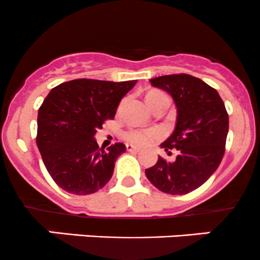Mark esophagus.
Returning a JSON list of instances; mask_svg holds the SVG:
<instances>
[{
    "instance_id": "1",
    "label": "esophagus",
    "mask_w": 260,
    "mask_h": 260,
    "mask_svg": "<svg viewBox=\"0 0 260 260\" xmlns=\"http://www.w3.org/2000/svg\"><path fill=\"white\" fill-rule=\"evenodd\" d=\"M126 150L127 151H139L140 149L136 148V146L133 145V144H126Z\"/></svg>"
}]
</instances>
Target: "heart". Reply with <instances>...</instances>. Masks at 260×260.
Segmentation results:
<instances>
[{
    "label": "heart",
    "instance_id": "b5f03b06",
    "mask_svg": "<svg viewBox=\"0 0 260 260\" xmlns=\"http://www.w3.org/2000/svg\"><path fill=\"white\" fill-rule=\"evenodd\" d=\"M159 97H168L166 93L159 91L150 92L146 97L148 100V104L150 105V102L153 100L159 99ZM163 136V133L159 129H129L125 131L124 138L131 144H135L139 146H145L149 145L150 143H153L156 139H160Z\"/></svg>",
    "mask_w": 260,
    "mask_h": 260
}]
</instances>
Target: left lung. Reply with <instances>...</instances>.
<instances>
[{"mask_svg": "<svg viewBox=\"0 0 260 260\" xmlns=\"http://www.w3.org/2000/svg\"><path fill=\"white\" fill-rule=\"evenodd\" d=\"M150 83L168 92L176 102V130L160 146L168 154L176 150L177 158L167 161L159 156L155 166L145 169V174L164 193H189L202 186L222 160L228 111L216 89L189 74L156 77Z\"/></svg>", "mask_w": 260, "mask_h": 260, "instance_id": "8db88e82", "label": "left lung"}]
</instances>
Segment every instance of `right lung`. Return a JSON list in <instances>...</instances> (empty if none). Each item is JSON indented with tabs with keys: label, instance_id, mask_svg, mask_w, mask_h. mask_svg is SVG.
Segmentation results:
<instances>
[{
	"label": "right lung",
	"instance_id": "right-lung-1",
	"mask_svg": "<svg viewBox=\"0 0 260 260\" xmlns=\"http://www.w3.org/2000/svg\"><path fill=\"white\" fill-rule=\"evenodd\" d=\"M138 81L73 79L54 87L38 114L37 145L53 181L73 194H91L111 179L126 150L115 143L104 150L93 135L115 117L122 97Z\"/></svg>",
	"mask_w": 260,
	"mask_h": 260
}]
</instances>
